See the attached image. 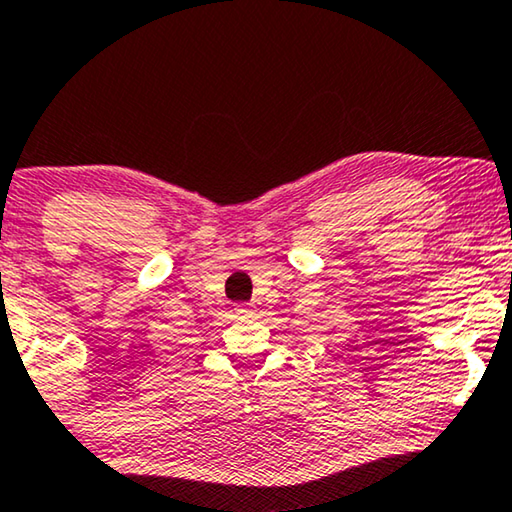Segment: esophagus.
Wrapping results in <instances>:
<instances>
[{
    "label": "esophagus",
    "instance_id": "obj_1",
    "mask_svg": "<svg viewBox=\"0 0 512 512\" xmlns=\"http://www.w3.org/2000/svg\"><path fill=\"white\" fill-rule=\"evenodd\" d=\"M234 311H236V313H239V315H246V313H250V308H248L246 304H241V306H236V308H234Z\"/></svg>",
    "mask_w": 512,
    "mask_h": 512
}]
</instances>
